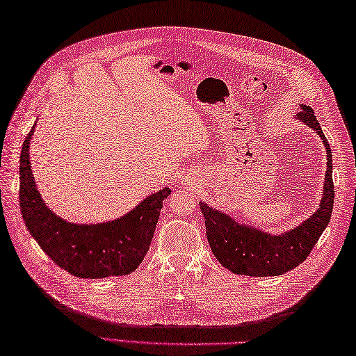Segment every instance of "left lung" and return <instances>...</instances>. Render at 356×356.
I'll use <instances>...</instances> for the list:
<instances>
[{"label":"left lung","mask_w":356,"mask_h":356,"mask_svg":"<svg viewBox=\"0 0 356 356\" xmlns=\"http://www.w3.org/2000/svg\"><path fill=\"white\" fill-rule=\"evenodd\" d=\"M298 118L316 129V133L322 137L327 152V170L322 204L313 216H309L299 227L282 236H270L252 227L240 225L229 216L213 210L207 204H199L205 219L207 238L211 252L218 258V261L232 273L276 276L291 270L305 261L331 219L335 196L331 148L313 108L302 106Z\"/></svg>","instance_id":"1"}]
</instances>
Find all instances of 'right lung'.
I'll return each instance as SVG.
<instances>
[{"label": "right lung", "mask_w": 356, "mask_h": 356, "mask_svg": "<svg viewBox=\"0 0 356 356\" xmlns=\"http://www.w3.org/2000/svg\"><path fill=\"white\" fill-rule=\"evenodd\" d=\"M24 140L19 160V207L25 227L53 261L76 278H107L134 272L148 252L163 201V188L118 220L75 225L56 216L43 202L30 169V138Z\"/></svg>", "instance_id": "add662e5"}]
</instances>
